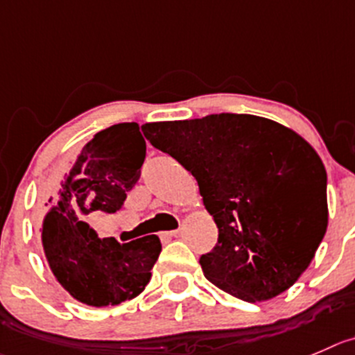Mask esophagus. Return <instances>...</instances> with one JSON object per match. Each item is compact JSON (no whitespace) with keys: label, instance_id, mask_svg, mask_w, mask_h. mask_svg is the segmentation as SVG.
<instances>
[{"label":"esophagus","instance_id":"34e87169","mask_svg":"<svg viewBox=\"0 0 355 355\" xmlns=\"http://www.w3.org/2000/svg\"><path fill=\"white\" fill-rule=\"evenodd\" d=\"M180 235V230H171V232H162V239H172Z\"/></svg>","mask_w":355,"mask_h":355}]
</instances>
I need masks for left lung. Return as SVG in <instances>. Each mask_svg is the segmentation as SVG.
<instances>
[{"label":"left lung","instance_id":"obj_1","mask_svg":"<svg viewBox=\"0 0 355 355\" xmlns=\"http://www.w3.org/2000/svg\"><path fill=\"white\" fill-rule=\"evenodd\" d=\"M143 132L191 172L218 226V244L200 258L205 279L249 303L291 288L327 228V175L317 151L254 114L153 121Z\"/></svg>","mask_w":355,"mask_h":355}]
</instances>
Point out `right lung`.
<instances>
[{"label": "right lung", "instance_id": "1", "mask_svg": "<svg viewBox=\"0 0 355 355\" xmlns=\"http://www.w3.org/2000/svg\"><path fill=\"white\" fill-rule=\"evenodd\" d=\"M146 141L137 123L97 132L80 151L42 221V245L50 270L76 302L113 306L136 298L151 279L162 251L157 235L118 244L99 239L90 212H116L141 175Z\"/></svg>", "mask_w": 355, "mask_h": 355}]
</instances>
